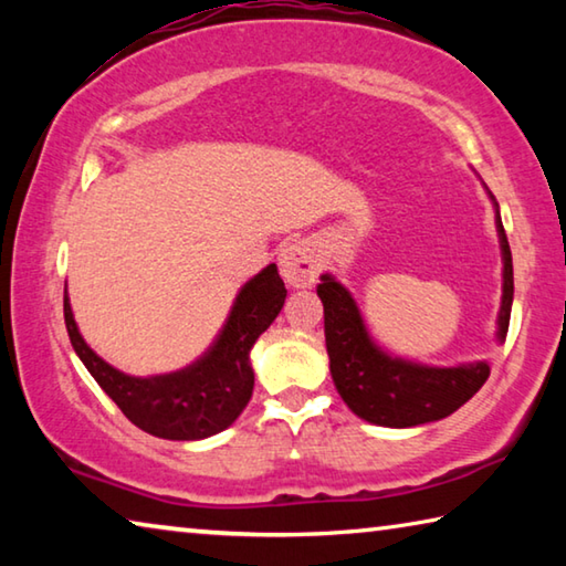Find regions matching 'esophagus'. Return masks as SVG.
Returning a JSON list of instances; mask_svg holds the SVG:
<instances>
[{
    "label": "esophagus",
    "instance_id": "1",
    "mask_svg": "<svg viewBox=\"0 0 566 566\" xmlns=\"http://www.w3.org/2000/svg\"><path fill=\"white\" fill-rule=\"evenodd\" d=\"M280 272L284 276V282L290 286H296V290L312 286L317 282L319 274V260L314 247L306 242V239L286 244L280 252Z\"/></svg>",
    "mask_w": 566,
    "mask_h": 566
}]
</instances>
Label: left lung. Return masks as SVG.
Masks as SVG:
<instances>
[{
  "mask_svg": "<svg viewBox=\"0 0 566 566\" xmlns=\"http://www.w3.org/2000/svg\"><path fill=\"white\" fill-rule=\"evenodd\" d=\"M502 256L504 294L500 310V339L510 329L514 272L500 212H496ZM317 294L324 304V337H327L329 369L342 399L354 415L381 427H417L444 419L472 399L486 379L490 364H459V367H421L405 359H391L369 339L359 310L349 292L329 274L322 276Z\"/></svg>",
  "mask_w": 566,
  "mask_h": 566,
  "instance_id": "obj_1",
  "label": "left lung"
}]
</instances>
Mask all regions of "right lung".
Masks as SVG:
<instances>
[{"label":"right lung","mask_w":566,"mask_h":566,"mask_svg":"<svg viewBox=\"0 0 566 566\" xmlns=\"http://www.w3.org/2000/svg\"><path fill=\"white\" fill-rule=\"evenodd\" d=\"M284 296L282 276L276 264H270L242 286L222 332L202 357L171 375L147 379L122 375L87 347L76 329L66 286L64 324L84 367L132 424L161 439L191 442L222 432L252 399L254 371L249 364V349L276 319Z\"/></svg>","instance_id":"obj_1"}]
</instances>
